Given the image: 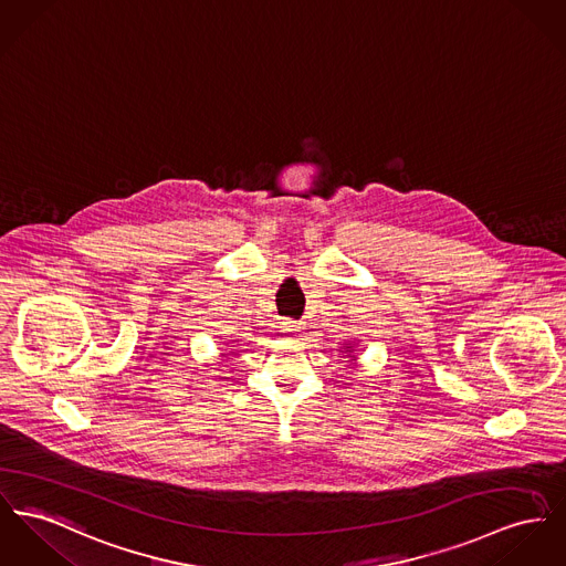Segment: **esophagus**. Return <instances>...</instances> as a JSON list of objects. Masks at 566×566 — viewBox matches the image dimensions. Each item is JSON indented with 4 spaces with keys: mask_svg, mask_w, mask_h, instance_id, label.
Returning <instances> with one entry per match:
<instances>
[{
    "mask_svg": "<svg viewBox=\"0 0 566 566\" xmlns=\"http://www.w3.org/2000/svg\"><path fill=\"white\" fill-rule=\"evenodd\" d=\"M281 328H283V333H301L302 324L294 319H285V322H281Z\"/></svg>",
    "mask_w": 566,
    "mask_h": 566,
    "instance_id": "obj_1",
    "label": "esophagus"
}]
</instances>
